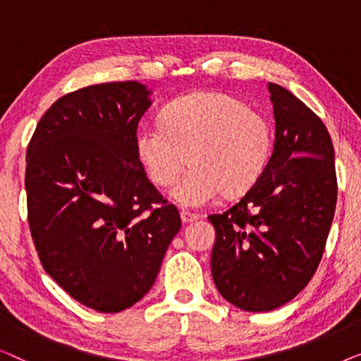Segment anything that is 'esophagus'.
Returning a JSON list of instances; mask_svg holds the SVG:
<instances>
[{
	"label": "esophagus",
	"mask_w": 361,
	"mask_h": 361,
	"mask_svg": "<svg viewBox=\"0 0 361 361\" xmlns=\"http://www.w3.org/2000/svg\"><path fill=\"white\" fill-rule=\"evenodd\" d=\"M180 219H182V221H184V224H192V221H195L197 219H199V215L182 210L180 212Z\"/></svg>",
	"instance_id": "obj_1"
}]
</instances>
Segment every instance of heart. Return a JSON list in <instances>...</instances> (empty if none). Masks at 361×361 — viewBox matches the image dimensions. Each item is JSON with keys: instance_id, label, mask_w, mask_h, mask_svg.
Returning a JSON list of instances; mask_svg holds the SVG:
<instances>
[{"instance_id": "1", "label": "heart", "mask_w": 361, "mask_h": 361, "mask_svg": "<svg viewBox=\"0 0 361 361\" xmlns=\"http://www.w3.org/2000/svg\"><path fill=\"white\" fill-rule=\"evenodd\" d=\"M135 147L146 174L159 187L171 185L190 161L171 197L182 207L199 209L221 192L238 195L256 184L268 166L273 133L238 98L199 92L172 102L162 123L142 126Z\"/></svg>"}]
</instances>
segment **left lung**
<instances>
[{
  "label": "left lung",
  "instance_id": "1",
  "mask_svg": "<svg viewBox=\"0 0 361 361\" xmlns=\"http://www.w3.org/2000/svg\"><path fill=\"white\" fill-rule=\"evenodd\" d=\"M268 90L276 121L268 166L238 204L209 216L216 231L214 283L230 304L248 312L278 309L307 286L337 204L327 128L288 88L269 82Z\"/></svg>",
  "mask_w": 361,
  "mask_h": 361
}]
</instances>
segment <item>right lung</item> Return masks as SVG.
<instances>
[{
    "instance_id": "1",
    "label": "right lung",
    "mask_w": 361,
    "mask_h": 361,
    "mask_svg": "<svg viewBox=\"0 0 361 361\" xmlns=\"http://www.w3.org/2000/svg\"><path fill=\"white\" fill-rule=\"evenodd\" d=\"M151 95L140 82L80 88L44 113L27 146V220L39 259L97 312L142 299L182 225L136 156Z\"/></svg>"
}]
</instances>
